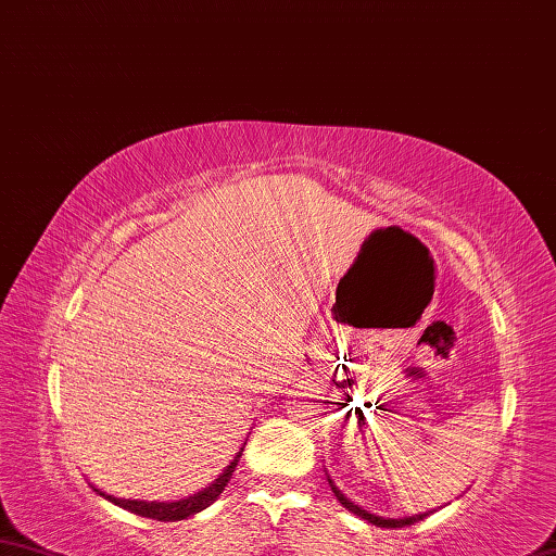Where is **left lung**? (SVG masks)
Listing matches in <instances>:
<instances>
[{
	"label": "left lung",
	"instance_id": "8db88e82",
	"mask_svg": "<svg viewBox=\"0 0 556 556\" xmlns=\"http://www.w3.org/2000/svg\"><path fill=\"white\" fill-rule=\"evenodd\" d=\"M327 481H329V486H331V491H333V496L339 498V504H341L343 508H349L351 513H355V516L363 518V520H368V522H372V526H377V528H404V526H414L416 520H424V518L428 516V513H433V510H428V513H418V516H406V518H382V516H375V513L365 510V508L358 506V504H353V501H351L349 496H345L337 484H333L329 475H327Z\"/></svg>",
	"mask_w": 556,
	"mask_h": 556
}]
</instances>
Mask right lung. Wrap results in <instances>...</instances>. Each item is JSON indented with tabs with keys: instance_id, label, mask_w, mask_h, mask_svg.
<instances>
[{
	"instance_id": "right-lung-1",
	"label": "right lung",
	"mask_w": 556,
	"mask_h": 556,
	"mask_svg": "<svg viewBox=\"0 0 556 556\" xmlns=\"http://www.w3.org/2000/svg\"><path fill=\"white\" fill-rule=\"evenodd\" d=\"M244 445H247V443H244ZM242 453H244V447H239V453L235 455L232 463H229V465L223 469V475H219V477L213 481L211 486H205V489H201V491H195V494L186 496V498H179V501H138V498H115V496L106 494V491H101V489H97V486H91V489L97 491L99 496L109 498L111 504H115V506H121V508H125V510L135 513V516L152 518V520H162V522H176V520L191 518V516H195V513H201V510H205V508L211 506V504H215L217 496L223 494V491H225L227 481L232 479V472H235V467H237V463H239V457H242Z\"/></svg>"
}]
</instances>
